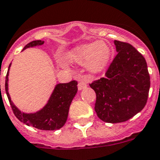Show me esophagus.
I'll use <instances>...</instances> for the list:
<instances>
[{"label":"esophagus","instance_id":"1","mask_svg":"<svg viewBox=\"0 0 160 160\" xmlns=\"http://www.w3.org/2000/svg\"><path fill=\"white\" fill-rule=\"evenodd\" d=\"M88 86L87 82L85 81H81L78 82V90H82L86 88Z\"/></svg>","mask_w":160,"mask_h":160}]
</instances>
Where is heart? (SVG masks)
Segmentation results:
<instances>
[{
  "label": "heart",
  "instance_id": "obj_1",
  "mask_svg": "<svg viewBox=\"0 0 160 160\" xmlns=\"http://www.w3.org/2000/svg\"><path fill=\"white\" fill-rule=\"evenodd\" d=\"M111 57V48L107 43L97 41L76 47L67 55V60L73 63L83 64L90 72H98L106 67Z\"/></svg>",
  "mask_w": 160,
  "mask_h": 160
}]
</instances>
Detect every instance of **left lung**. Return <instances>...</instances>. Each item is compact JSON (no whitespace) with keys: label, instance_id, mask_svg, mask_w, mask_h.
<instances>
[{"label":"left lung","instance_id":"obj_1","mask_svg":"<svg viewBox=\"0 0 160 160\" xmlns=\"http://www.w3.org/2000/svg\"><path fill=\"white\" fill-rule=\"evenodd\" d=\"M114 44L117 55L105 77L89 84L96 93V114L107 123L124 122L140 112L146 105L150 88L142 55L128 43L115 40Z\"/></svg>","mask_w":160,"mask_h":160}]
</instances>
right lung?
I'll return each instance as SVG.
<instances>
[{"label":"right lung","mask_w":160,"mask_h":160,"mask_svg":"<svg viewBox=\"0 0 160 160\" xmlns=\"http://www.w3.org/2000/svg\"><path fill=\"white\" fill-rule=\"evenodd\" d=\"M44 43V41L42 40H34L25 45L23 50L29 47L42 45ZM10 67L11 64L9 65L6 77L5 89L8 100L10 102L11 107L17 118L24 124L32 126L39 130L56 131L62 128L67 120L71 103L78 92V82L71 81L67 83L57 84L53 90V93H51L47 104L41 110L35 113L28 114L21 112L14 105L8 93V75Z\"/></svg>","instance_id":"obj_1"}]
</instances>
